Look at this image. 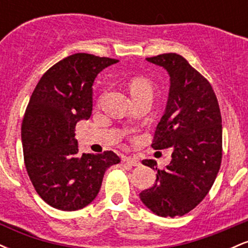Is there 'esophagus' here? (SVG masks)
<instances>
[{
  "label": "esophagus",
  "instance_id": "34e87169",
  "mask_svg": "<svg viewBox=\"0 0 248 248\" xmlns=\"http://www.w3.org/2000/svg\"><path fill=\"white\" fill-rule=\"evenodd\" d=\"M124 161L126 162V163L129 164V166H133V167H139L141 164L140 161H139L138 158L130 157V156H128V157H124Z\"/></svg>",
  "mask_w": 248,
  "mask_h": 248
}]
</instances>
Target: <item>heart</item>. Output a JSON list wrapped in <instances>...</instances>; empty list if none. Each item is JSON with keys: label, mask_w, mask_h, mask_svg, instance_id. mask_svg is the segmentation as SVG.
<instances>
[{"label": "heart", "mask_w": 248, "mask_h": 248, "mask_svg": "<svg viewBox=\"0 0 248 248\" xmlns=\"http://www.w3.org/2000/svg\"><path fill=\"white\" fill-rule=\"evenodd\" d=\"M129 91L130 94H140L143 92H152V85H150L149 80L142 77H136L130 80L129 82Z\"/></svg>", "instance_id": "1"}]
</instances>
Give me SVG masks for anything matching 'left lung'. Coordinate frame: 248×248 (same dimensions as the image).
<instances>
[{
  "instance_id": "obj_1",
  "label": "left lung",
  "mask_w": 248,
  "mask_h": 248,
  "mask_svg": "<svg viewBox=\"0 0 248 248\" xmlns=\"http://www.w3.org/2000/svg\"><path fill=\"white\" fill-rule=\"evenodd\" d=\"M147 61L163 67L170 78L166 112L156 127L154 149L172 148L171 162L160 170L154 160L142 164L156 170V182L140 199L160 217L190 212L211 189L221 163V115L210 82L177 53Z\"/></svg>"
}]
</instances>
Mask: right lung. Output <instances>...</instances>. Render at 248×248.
<instances>
[{
  "label": "right lung",
  "instance_id": "add662e5",
  "mask_svg": "<svg viewBox=\"0 0 248 248\" xmlns=\"http://www.w3.org/2000/svg\"><path fill=\"white\" fill-rule=\"evenodd\" d=\"M119 61L76 53L50 67L32 92L22 124L24 163L45 203L76 211L92 203L106 170L120 158L113 152L79 154L76 124L88 120L93 84L102 70Z\"/></svg>",
  "mask_w": 248,
  "mask_h": 248
}]
</instances>
